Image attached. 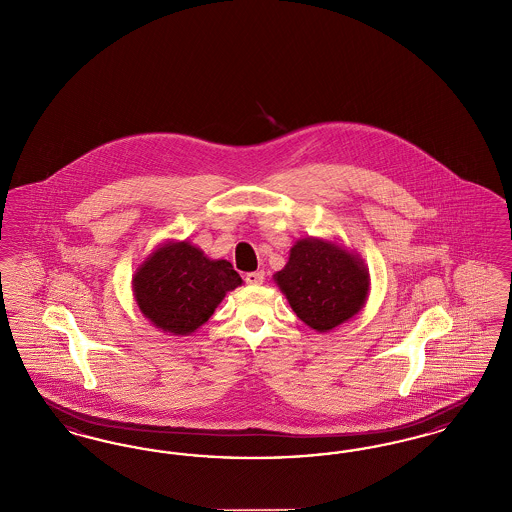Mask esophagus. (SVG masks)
<instances>
[{
  "label": "esophagus",
  "instance_id": "34e87169",
  "mask_svg": "<svg viewBox=\"0 0 512 512\" xmlns=\"http://www.w3.org/2000/svg\"><path fill=\"white\" fill-rule=\"evenodd\" d=\"M245 282H247L249 286H257V284H263V282H265V272H263V270L247 272V274H245Z\"/></svg>",
  "mask_w": 512,
  "mask_h": 512
}]
</instances>
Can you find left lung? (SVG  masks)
<instances>
[{
  "instance_id": "left-lung-1",
  "label": "left lung",
  "mask_w": 512,
  "mask_h": 512,
  "mask_svg": "<svg viewBox=\"0 0 512 512\" xmlns=\"http://www.w3.org/2000/svg\"><path fill=\"white\" fill-rule=\"evenodd\" d=\"M293 313L318 332L336 328L357 315L368 295V272L361 259L338 245L301 240L290 261L274 274Z\"/></svg>"
}]
</instances>
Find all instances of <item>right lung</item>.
<instances>
[{
  "label": "right lung",
  "mask_w": 512,
  "mask_h": 512,
  "mask_svg": "<svg viewBox=\"0 0 512 512\" xmlns=\"http://www.w3.org/2000/svg\"><path fill=\"white\" fill-rule=\"evenodd\" d=\"M242 284L228 261H211L188 242L165 244L134 276L140 311L163 332L186 336L215 313L226 292Z\"/></svg>",
  "instance_id": "right-lung-1"
}]
</instances>
